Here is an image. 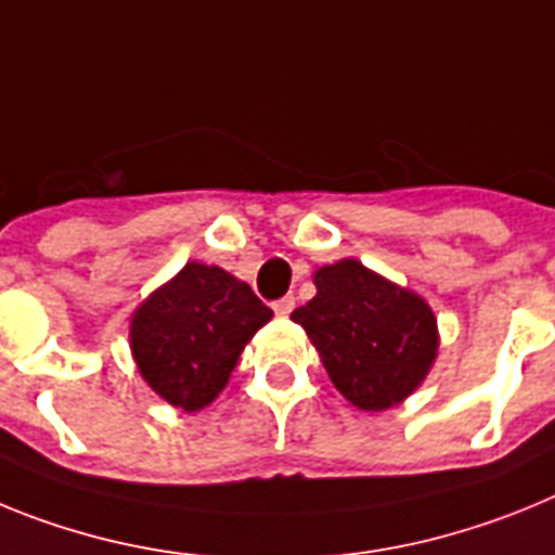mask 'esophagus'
Listing matches in <instances>:
<instances>
[{"instance_id": "obj_1", "label": "esophagus", "mask_w": 555, "mask_h": 555, "mask_svg": "<svg viewBox=\"0 0 555 555\" xmlns=\"http://www.w3.org/2000/svg\"><path fill=\"white\" fill-rule=\"evenodd\" d=\"M293 307H296V298H293V296H284V298H279V301H273V312H276V315H282V318L291 315Z\"/></svg>"}]
</instances>
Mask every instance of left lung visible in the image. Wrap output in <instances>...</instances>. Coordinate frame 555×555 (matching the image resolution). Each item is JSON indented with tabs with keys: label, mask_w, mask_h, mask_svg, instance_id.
I'll use <instances>...</instances> for the list:
<instances>
[{
	"label": "left lung",
	"mask_w": 555,
	"mask_h": 555,
	"mask_svg": "<svg viewBox=\"0 0 555 555\" xmlns=\"http://www.w3.org/2000/svg\"><path fill=\"white\" fill-rule=\"evenodd\" d=\"M315 298L293 310L335 388L360 411L402 402L427 377L438 349L433 310L358 259L315 273Z\"/></svg>",
	"instance_id": "8db88e82"
}]
</instances>
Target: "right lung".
I'll list each match as a JSON object with an SVG mask.
<instances>
[{
    "label": "right lung",
    "mask_w": 555,
    "mask_h": 555,
    "mask_svg": "<svg viewBox=\"0 0 555 555\" xmlns=\"http://www.w3.org/2000/svg\"><path fill=\"white\" fill-rule=\"evenodd\" d=\"M273 318L245 282L215 264H184L131 324V349L153 391L184 411L218 397L240 351Z\"/></svg>",
    "instance_id": "add662e5"
}]
</instances>
